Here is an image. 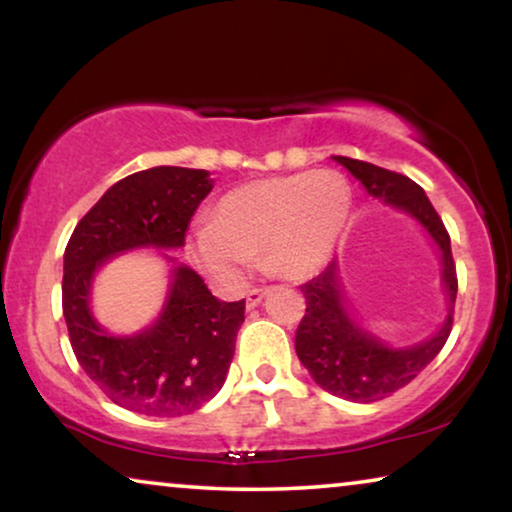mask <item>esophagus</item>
Returning a JSON list of instances; mask_svg holds the SVG:
<instances>
[{"mask_svg": "<svg viewBox=\"0 0 512 512\" xmlns=\"http://www.w3.org/2000/svg\"><path fill=\"white\" fill-rule=\"evenodd\" d=\"M263 296H265L263 289H251L247 293V310H254V307L263 300Z\"/></svg>", "mask_w": 512, "mask_h": 512, "instance_id": "1", "label": "esophagus"}]
</instances>
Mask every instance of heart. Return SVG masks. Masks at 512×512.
<instances>
[{"label": "heart", "mask_w": 512, "mask_h": 512, "mask_svg": "<svg viewBox=\"0 0 512 512\" xmlns=\"http://www.w3.org/2000/svg\"><path fill=\"white\" fill-rule=\"evenodd\" d=\"M352 214V191L335 172H303L240 186L216 202L188 237L202 275L237 289L256 258L284 277H307L333 256Z\"/></svg>", "instance_id": "obj_1"}]
</instances>
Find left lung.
Returning a JSON list of instances; mask_svg holds the SVG:
<instances>
[{
	"instance_id": "1",
	"label": "left lung",
	"mask_w": 512,
	"mask_h": 512,
	"mask_svg": "<svg viewBox=\"0 0 512 512\" xmlns=\"http://www.w3.org/2000/svg\"><path fill=\"white\" fill-rule=\"evenodd\" d=\"M345 165L375 198L415 216L429 230L443 254V282L450 296V314L440 331L426 342L408 349H391L356 324L342 303L338 268L328 263L310 282L300 284L305 296V317L296 331V354L310 370L314 382L328 394L356 403L382 401L410 384L450 338L457 300V265L450 249V233L443 219L426 198L422 186L405 174L384 170L373 163H363L347 156H333Z\"/></svg>"
}]
</instances>
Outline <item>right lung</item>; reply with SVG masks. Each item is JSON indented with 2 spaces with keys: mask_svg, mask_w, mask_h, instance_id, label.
Wrapping results in <instances>:
<instances>
[{
  "mask_svg": "<svg viewBox=\"0 0 512 512\" xmlns=\"http://www.w3.org/2000/svg\"><path fill=\"white\" fill-rule=\"evenodd\" d=\"M209 191L205 170L160 165L135 172L90 207L67 242L62 312L76 361L109 401L139 415L181 417L219 394L244 321V300L221 303L198 272L179 265L156 324L132 338H114L90 317V279L118 251L181 247Z\"/></svg>",
  "mask_w": 512,
  "mask_h": 512,
  "instance_id": "obj_1",
  "label": "right lung"
}]
</instances>
